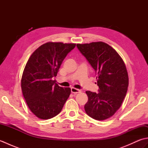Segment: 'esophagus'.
<instances>
[{"instance_id":"1","label":"esophagus","mask_w":148,"mask_h":148,"mask_svg":"<svg viewBox=\"0 0 148 148\" xmlns=\"http://www.w3.org/2000/svg\"><path fill=\"white\" fill-rule=\"evenodd\" d=\"M71 92L73 94H77L81 92V90L79 89H76L75 88H71Z\"/></svg>"}]
</instances>
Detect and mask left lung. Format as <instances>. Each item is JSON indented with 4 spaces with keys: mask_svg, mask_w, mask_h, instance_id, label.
<instances>
[{
    "mask_svg": "<svg viewBox=\"0 0 148 148\" xmlns=\"http://www.w3.org/2000/svg\"><path fill=\"white\" fill-rule=\"evenodd\" d=\"M80 53L95 72L99 93L86 91V114L97 120L111 117L126 96L128 76L124 62L116 50L103 42L77 44Z\"/></svg>",
    "mask_w": 148,
    "mask_h": 148,
    "instance_id": "1",
    "label": "left lung"
}]
</instances>
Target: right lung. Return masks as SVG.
Returning a JSON list of instances; mask_svg holds the SVG:
<instances>
[{"label": "right lung", "mask_w": 148, "mask_h": 148, "mask_svg": "<svg viewBox=\"0 0 148 148\" xmlns=\"http://www.w3.org/2000/svg\"><path fill=\"white\" fill-rule=\"evenodd\" d=\"M76 44L49 42L39 47L28 60L22 75V92L30 111L37 117L48 119L61 112L70 95V88L52 80L68 53Z\"/></svg>", "instance_id": "right-lung-1"}]
</instances>
